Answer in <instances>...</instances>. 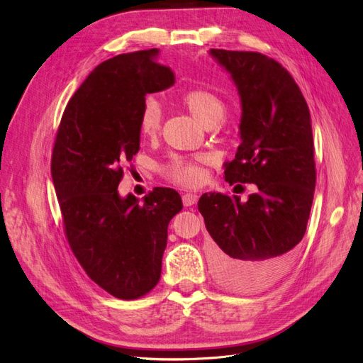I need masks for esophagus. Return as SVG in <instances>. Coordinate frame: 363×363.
<instances>
[{
    "label": "esophagus",
    "instance_id": "obj_1",
    "mask_svg": "<svg viewBox=\"0 0 363 363\" xmlns=\"http://www.w3.org/2000/svg\"><path fill=\"white\" fill-rule=\"evenodd\" d=\"M196 201H199V195H195L192 192H188L183 195V206L184 207H192Z\"/></svg>",
    "mask_w": 363,
    "mask_h": 363
}]
</instances>
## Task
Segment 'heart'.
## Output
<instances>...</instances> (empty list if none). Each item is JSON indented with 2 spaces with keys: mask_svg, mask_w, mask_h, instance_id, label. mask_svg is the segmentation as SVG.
Here are the masks:
<instances>
[{
  "mask_svg": "<svg viewBox=\"0 0 363 363\" xmlns=\"http://www.w3.org/2000/svg\"><path fill=\"white\" fill-rule=\"evenodd\" d=\"M182 103L186 108L200 121L206 127L215 125L225 115V106L221 98L215 92L195 87L184 92ZM162 124V108L160 103L155 96H150L144 101L139 113V131L144 138H156ZM164 174L168 177L183 186H196L204 180V169L201 168V160H191L175 156L164 167Z\"/></svg>",
  "mask_w": 363,
  "mask_h": 363,
  "instance_id": "1",
  "label": "heart"
}]
</instances>
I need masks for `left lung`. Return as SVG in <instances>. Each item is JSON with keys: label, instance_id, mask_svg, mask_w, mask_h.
Here are the masks:
<instances>
[{"label": "left lung", "instance_id": "obj_1", "mask_svg": "<svg viewBox=\"0 0 363 363\" xmlns=\"http://www.w3.org/2000/svg\"><path fill=\"white\" fill-rule=\"evenodd\" d=\"M240 98V145L224 177L255 183L240 196L203 194L199 211L215 240L212 267L223 286L256 292L286 271L309 221L316 182L311 112L298 84L260 52L211 50Z\"/></svg>", "mask_w": 363, "mask_h": 363}]
</instances>
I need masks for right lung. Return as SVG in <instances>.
<instances>
[{"label": "right lung", "mask_w": 363, "mask_h": 363, "mask_svg": "<svg viewBox=\"0 0 363 363\" xmlns=\"http://www.w3.org/2000/svg\"><path fill=\"white\" fill-rule=\"evenodd\" d=\"M157 56L152 48L98 65L65 108L51 159L74 256L98 286L121 300L139 298L156 286L168 224L183 207L169 188L152 189L142 203L118 192L123 164L140 148L145 95L174 84L172 71Z\"/></svg>", "instance_id": "right-lung-1"}]
</instances>
